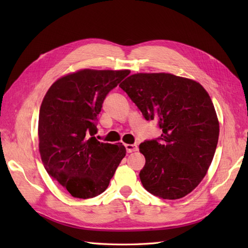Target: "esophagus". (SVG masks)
<instances>
[{
    "instance_id": "esophagus-1",
    "label": "esophagus",
    "mask_w": 248,
    "mask_h": 248,
    "mask_svg": "<svg viewBox=\"0 0 248 248\" xmlns=\"http://www.w3.org/2000/svg\"><path fill=\"white\" fill-rule=\"evenodd\" d=\"M125 149H127L128 154H131V152H134L138 150V146L134 145V144H127L125 145Z\"/></svg>"
}]
</instances>
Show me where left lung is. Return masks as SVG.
Instances as JSON below:
<instances>
[{
	"label": "left lung",
	"mask_w": 248,
	"mask_h": 248,
	"mask_svg": "<svg viewBox=\"0 0 248 248\" xmlns=\"http://www.w3.org/2000/svg\"><path fill=\"white\" fill-rule=\"evenodd\" d=\"M119 87L146 120H156L159 140L140 145L146 163L143 186L163 199H179L198 186L217 149L219 124L212 100L196 81L171 73H135Z\"/></svg>",
	"instance_id": "left-lung-1"
}]
</instances>
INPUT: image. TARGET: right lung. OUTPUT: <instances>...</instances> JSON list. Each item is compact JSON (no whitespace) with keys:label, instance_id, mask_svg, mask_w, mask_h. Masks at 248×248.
I'll use <instances>...</instances> for the list:
<instances>
[{"label":"right lung","instance_id":"obj_1","mask_svg":"<svg viewBox=\"0 0 248 248\" xmlns=\"http://www.w3.org/2000/svg\"><path fill=\"white\" fill-rule=\"evenodd\" d=\"M130 70L81 69L52 84L39 110L41 161L54 180L76 198H93L108 188L124 146L99 141L97 115L103 100Z\"/></svg>","mask_w":248,"mask_h":248}]
</instances>
